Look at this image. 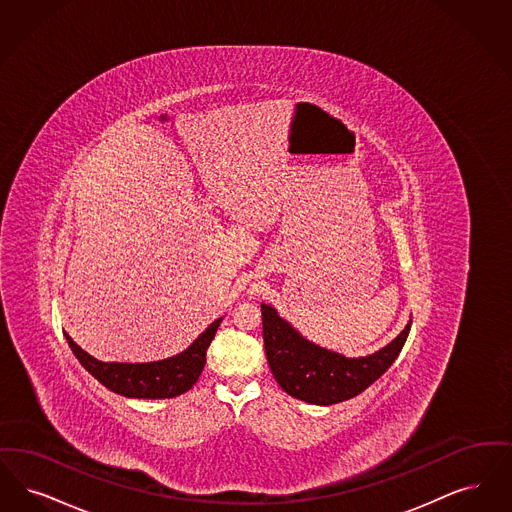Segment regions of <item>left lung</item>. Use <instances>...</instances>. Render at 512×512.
Instances as JSON below:
<instances>
[{"label": "left lung", "mask_w": 512, "mask_h": 512, "mask_svg": "<svg viewBox=\"0 0 512 512\" xmlns=\"http://www.w3.org/2000/svg\"><path fill=\"white\" fill-rule=\"evenodd\" d=\"M267 363L277 384L296 400L333 405L382 377L400 356L411 321L388 346L367 357H344L306 340L275 308L262 304Z\"/></svg>", "instance_id": "left-lung-1"}]
</instances>
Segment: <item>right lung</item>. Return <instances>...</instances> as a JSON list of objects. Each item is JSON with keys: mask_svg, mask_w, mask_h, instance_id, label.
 I'll return each instance as SVG.
<instances>
[{"mask_svg": "<svg viewBox=\"0 0 512 512\" xmlns=\"http://www.w3.org/2000/svg\"><path fill=\"white\" fill-rule=\"evenodd\" d=\"M222 323L216 319L199 338L178 356L151 363H107L84 352L70 336L68 346L91 377L114 394L135 400H166L185 394L199 380L206 363V350Z\"/></svg>", "mask_w": 512, "mask_h": 512, "instance_id": "add662e5", "label": "right lung"}]
</instances>
